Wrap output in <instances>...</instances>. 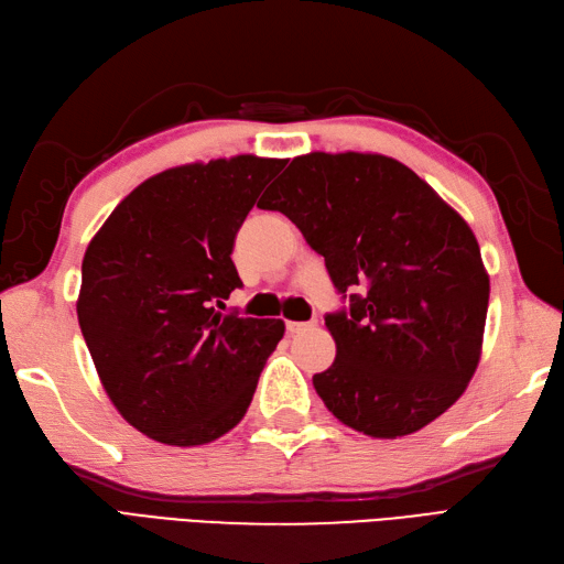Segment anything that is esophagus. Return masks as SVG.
<instances>
[{
	"label": "esophagus",
	"mask_w": 564,
	"mask_h": 564,
	"mask_svg": "<svg viewBox=\"0 0 564 564\" xmlns=\"http://www.w3.org/2000/svg\"><path fill=\"white\" fill-rule=\"evenodd\" d=\"M315 321H311V323H301V321H286V333L290 335H296V333H301V329H306L308 325H313Z\"/></svg>",
	"instance_id": "esophagus-1"
}]
</instances>
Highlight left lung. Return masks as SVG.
<instances>
[{
    "mask_svg": "<svg viewBox=\"0 0 564 564\" xmlns=\"http://www.w3.org/2000/svg\"><path fill=\"white\" fill-rule=\"evenodd\" d=\"M325 258L349 308L325 315L337 345L313 388L370 437L421 431L464 394L480 359L490 280L464 217L373 153L294 158L263 203Z\"/></svg>",
    "mask_w": 564,
    "mask_h": 564,
    "instance_id": "left-lung-1",
    "label": "left lung"
}]
</instances>
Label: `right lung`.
Returning <instances> with one entry per match:
<instances>
[{"label":"right lung","mask_w":564,"mask_h":564,"mask_svg":"<svg viewBox=\"0 0 564 564\" xmlns=\"http://www.w3.org/2000/svg\"><path fill=\"white\" fill-rule=\"evenodd\" d=\"M286 160L237 155L145 178L88 243L78 325L102 388L135 431L194 447L235 429L284 335L223 313L237 231Z\"/></svg>","instance_id":"right-lung-1"}]
</instances>
